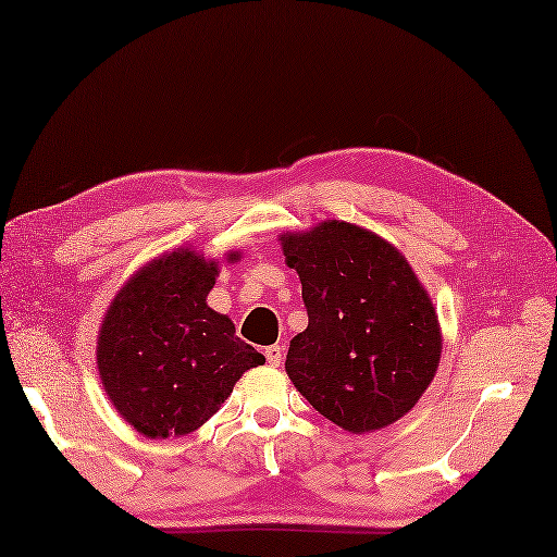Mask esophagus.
<instances>
[{"label": "esophagus", "instance_id": "1", "mask_svg": "<svg viewBox=\"0 0 557 557\" xmlns=\"http://www.w3.org/2000/svg\"><path fill=\"white\" fill-rule=\"evenodd\" d=\"M263 354H265V359H268L270 366H280V363H282V347H280V345L265 347Z\"/></svg>", "mask_w": 557, "mask_h": 557}]
</instances>
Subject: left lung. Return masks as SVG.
I'll return each instance as SVG.
<instances>
[{
	"label": "left lung",
	"mask_w": 557,
	"mask_h": 557,
	"mask_svg": "<svg viewBox=\"0 0 557 557\" xmlns=\"http://www.w3.org/2000/svg\"><path fill=\"white\" fill-rule=\"evenodd\" d=\"M299 272L309 327L289 342L285 369L315 411L369 433L417 405L441 361L429 294L395 246L349 222L282 236Z\"/></svg>",
	"instance_id": "obj_1"
}]
</instances>
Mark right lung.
<instances>
[{
	"mask_svg": "<svg viewBox=\"0 0 557 557\" xmlns=\"http://www.w3.org/2000/svg\"><path fill=\"white\" fill-rule=\"evenodd\" d=\"M218 265L188 248L134 275L102 321L98 369L116 411L148 437L200 429L263 354L206 304Z\"/></svg>",
	"mask_w": 557,
	"mask_h": 557,
	"instance_id": "obj_1",
	"label": "right lung"
}]
</instances>
